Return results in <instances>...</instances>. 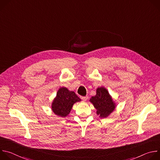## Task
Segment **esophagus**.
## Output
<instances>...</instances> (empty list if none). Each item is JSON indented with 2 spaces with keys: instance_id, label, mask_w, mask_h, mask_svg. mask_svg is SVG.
I'll return each mask as SVG.
<instances>
[{
  "instance_id": "1",
  "label": "esophagus",
  "mask_w": 160,
  "mask_h": 160,
  "mask_svg": "<svg viewBox=\"0 0 160 160\" xmlns=\"http://www.w3.org/2000/svg\"><path fill=\"white\" fill-rule=\"evenodd\" d=\"M81 99H82V100H83V101H86L87 100L88 98H87V97H81Z\"/></svg>"
}]
</instances>
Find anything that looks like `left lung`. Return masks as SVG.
Returning <instances> with one entry per match:
<instances>
[{
	"label": "left lung",
	"mask_w": 160,
	"mask_h": 160,
	"mask_svg": "<svg viewBox=\"0 0 160 160\" xmlns=\"http://www.w3.org/2000/svg\"><path fill=\"white\" fill-rule=\"evenodd\" d=\"M89 101L96 109L97 115L100 118L109 117L117 106L108 90L104 87H98L96 90V96H92Z\"/></svg>",
	"instance_id": "8db88e82"
}]
</instances>
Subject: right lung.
<instances>
[{"label":"right lung","instance_id":"right-lung-1","mask_svg":"<svg viewBox=\"0 0 160 160\" xmlns=\"http://www.w3.org/2000/svg\"><path fill=\"white\" fill-rule=\"evenodd\" d=\"M80 101L81 99L73 91L62 87L58 90L56 96L52 102L51 109L55 115L64 118L69 115L73 104Z\"/></svg>","mask_w":160,"mask_h":160}]
</instances>
